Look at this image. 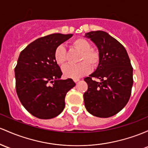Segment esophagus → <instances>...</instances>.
<instances>
[{"instance_id":"esophagus-1","label":"esophagus","mask_w":148,"mask_h":148,"mask_svg":"<svg viewBox=\"0 0 148 148\" xmlns=\"http://www.w3.org/2000/svg\"><path fill=\"white\" fill-rule=\"evenodd\" d=\"M79 81V79H74V82H75V83H77V82H78Z\"/></svg>"}]
</instances>
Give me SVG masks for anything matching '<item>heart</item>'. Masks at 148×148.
Returning a JSON list of instances; mask_svg holds the SVG:
<instances>
[{
  "mask_svg": "<svg viewBox=\"0 0 148 148\" xmlns=\"http://www.w3.org/2000/svg\"><path fill=\"white\" fill-rule=\"evenodd\" d=\"M71 45L82 52L77 64H66L62 67V73L66 78L79 79L90 72V66L97 67L100 62V55L96 50L91 49V45L88 40L84 38H77L72 40ZM56 63L63 65L66 62V50L62 45H58L54 53Z\"/></svg>",
  "mask_w": 148,
  "mask_h": 148,
  "instance_id": "heart-1",
  "label": "heart"
}]
</instances>
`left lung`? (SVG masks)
Listing matches in <instances>:
<instances>
[{"label": "left lung", "instance_id": "8db88e82", "mask_svg": "<svg viewBox=\"0 0 148 148\" xmlns=\"http://www.w3.org/2000/svg\"><path fill=\"white\" fill-rule=\"evenodd\" d=\"M98 48L100 62L96 70L84 79L88 90L84 94L86 109L98 117L108 118L121 111L129 102L133 83V67L126 49L103 31L85 34ZM92 77L100 79L95 82Z\"/></svg>", "mask_w": 148, "mask_h": 148}]
</instances>
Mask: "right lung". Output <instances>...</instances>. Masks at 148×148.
Masks as SVG:
<instances>
[{
	"label": "right lung",
	"mask_w": 148,
	"mask_h": 148,
	"mask_svg": "<svg viewBox=\"0 0 148 148\" xmlns=\"http://www.w3.org/2000/svg\"><path fill=\"white\" fill-rule=\"evenodd\" d=\"M73 34H53L29 44L19 54L14 69L16 91L24 108L38 119L59 115L65 107L66 92L76 85L71 79H61L56 63V48Z\"/></svg>",
	"instance_id": "right-lung-1"
}]
</instances>
